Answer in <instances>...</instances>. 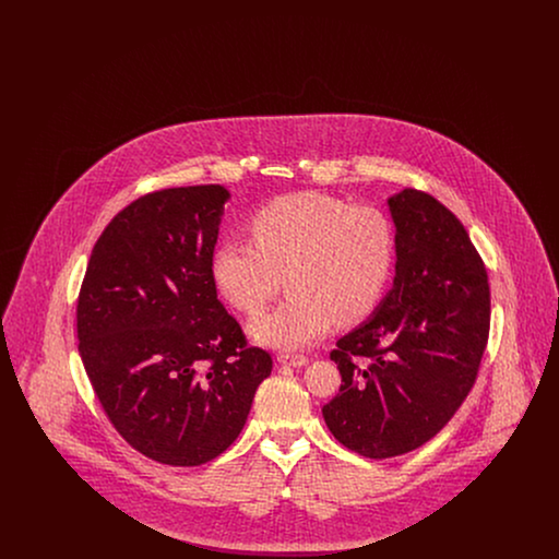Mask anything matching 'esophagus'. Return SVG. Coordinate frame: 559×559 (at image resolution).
Segmentation results:
<instances>
[{"label": "esophagus", "instance_id": "1", "mask_svg": "<svg viewBox=\"0 0 559 559\" xmlns=\"http://www.w3.org/2000/svg\"><path fill=\"white\" fill-rule=\"evenodd\" d=\"M281 365H289V367H306L308 365V358L306 356H299V354H281L276 358Z\"/></svg>", "mask_w": 559, "mask_h": 559}]
</instances>
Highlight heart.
Returning a JSON list of instances; mask_svg holds the SVG:
<instances>
[{
    "mask_svg": "<svg viewBox=\"0 0 559 559\" xmlns=\"http://www.w3.org/2000/svg\"><path fill=\"white\" fill-rule=\"evenodd\" d=\"M253 245L215 247L212 276L245 314H258L287 281L289 297L249 322L253 342L295 349L324 337L335 320L369 319L388 292L396 237L390 217L371 205L306 190L274 199L249 222Z\"/></svg>",
    "mask_w": 559,
    "mask_h": 559,
    "instance_id": "b5f03b06",
    "label": "heart"
}]
</instances>
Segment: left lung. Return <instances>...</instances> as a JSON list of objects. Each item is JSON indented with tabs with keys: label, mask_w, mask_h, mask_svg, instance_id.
<instances>
[{
	"label": "left lung",
	"mask_w": 559,
	"mask_h": 559,
	"mask_svg": "<svg viewBox=\"0 0 559 559\" xmlns=\"http://www.w3.org/2000/svg\"><path fill=\"white\" fill-rule=\"evenodd\" d=\"M396 274L379 308L331 352L340 394L324 424L349 451H415L469 394L488 340L490 289L463 224L440 201L404 188L388 197Z\"/></svg>",
	"instance_id": "left-lung-1"
}]
</instances>
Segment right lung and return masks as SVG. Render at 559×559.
Instances as JSON below:
<instances>
[{
    "instance_id": "1",
    "label": "right lung",
    "mask_w": 559,
    "mask_h": 559,
    "mask_svg": "<svg viewBox=\"0 0 559 559\" xmlns=\"http://www.w3.org/2000/svg\"><path fill=\"white\" fill-rule=\"evenodd\" d=\"M228 199L201 185L133 201L96 240L81 285L78 340L96 396L135 451L174 467L226 451L272 371L215 292Z\"/></svg>"
}]
</instances>
